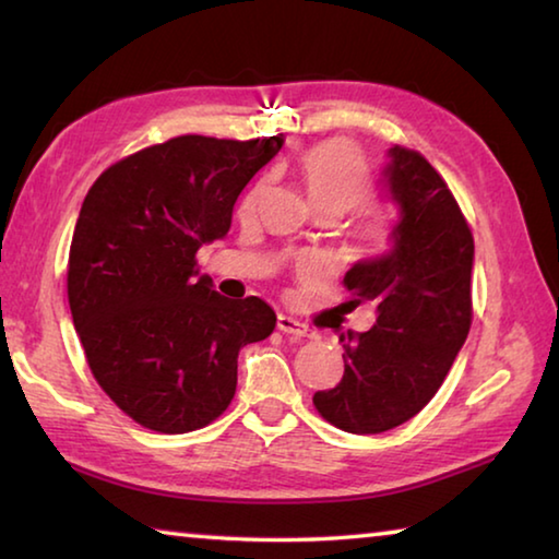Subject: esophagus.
Masks as SVG:
<instances>
[{
  "label": "esophagus",
  "mask_w": 559,
  "mask_h": 559,
  "mask_svg": "<svg viewBox=\"0 0 559 559\" xmlns=\"http://www.w3.org/2000/svg\"><path fill=\"white\" fill-rule=\"evenodd\" d=\"M278 330H281L283 335H290V337H296V340L313 337V333H310L306 325L298 323V320L290 318V316H278Z\"/></svg>",
  "instance_id": "esophagus-1"
}]
</instances>
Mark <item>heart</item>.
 <instances>
[{"instance_id": "obj_1", "label": "heart", "mask_w": 559, "mask_h": 559, "mask_svg": "<svg viewBox=\"0 0 559 559\" xmlns=\"http://www.w3.org/2000/svg\"><path fill=\"white\" fill-rule=\"evenodd\" d=\"M300 179L306 187L310 206L316 212H333L337 219L357 204H362L372 192V175L370 167L357 150L345 143V140H325L300 157ZM263 192V187L251 189L241 204V212L249 214L257 210V202ZM390 236V216L382 206L370 204L359 214L353 229H349L347 251L353 257H367L380 249ZM300 273H306L310 266L300 261Z\"/></svg>"}]
</instances>
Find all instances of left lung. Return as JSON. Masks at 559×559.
<instances>
[{
	"mask_svg": "<svg viewBox=\"0 0 559 559\" xmlns=\"http://www.w3.org/2000/svg\"><path fill=\"white\" fill-rule=\"evenodd\" d=\"M384 169L400 222L392 251L355 263L343 310L372 302L377 323L347 330L345 374L316 392L318 414L349 433H382L409 421L447 380L473 320V234L443 177L416 150L394 145Z\"/></svg>",
	"mask_w": 559,
	"mask_h": 559,
	"instance_id": "1",
	"label": "left lung"
}]
</instances>
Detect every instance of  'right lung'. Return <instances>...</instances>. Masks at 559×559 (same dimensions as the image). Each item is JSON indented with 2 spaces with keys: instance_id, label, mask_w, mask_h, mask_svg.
Segmentation results:
<instances>
[{
  "instance_id": "right-lung-1",
  "label": "right lung",
  "mask_w": 559,
  "mask_h": 559,
  "mask_svg": "<svg viewBox=\"0 0 559 559\" xmlns=\"http://www.w3.org/2000/svg\"><path fill=\"white\" fill-rule=\"evenodd\" d=\"M283 135H179L118 159L83 200L69 251V306L86 362L140 427L187 433L236 392V357L276 313L200 276L197 251L229 231L234 204Z\"/></svg>"
}]
</instances>
